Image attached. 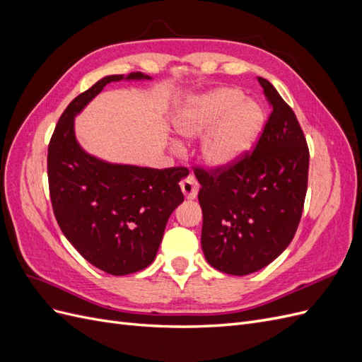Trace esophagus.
<instances>
[{"label": "esophagus", "instance_id": "esophagus-1", "mask_svg": "<svg viewBox=\"0 0 362 362\" xmlns=\"http://www.w3.org/2000/svg\"><path fill=\"white\" fill-rule=\"evenodd\" d=\"M181 190H182L184 196L187 199H194L196 196H198L199 184H198V181H196V178L193 177V175H189L187 178H184L181 181Z\"/></svg>", "mask_w": 362, "mask_h": 362}]
</instances>
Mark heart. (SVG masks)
<instances>
[{
    "instance_id": "obj_1",
    "label": "heart",
    "mask_w": 362,
    "mask_h": 362,
    "mask_svg": "<svg viewBox=\"0 0 362 362\" xmlns=\"http://www.w3.org/2000/svg\"><path fill=\"white\" fill-rule=\"evenodd\" d=\"M264 119V110L258 103L245 101L242 92L223 87L194 98L180 112L175 127L187 139L206 134L201 157L206 166L222 169L247 154Z\"/></svg>"
}]
</instances>
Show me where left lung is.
Returning a JSON list of instances; mask_svg holds the SVG:
<instances>
[{
  "instance_id": "left-lung-1",
  "label": "left lung",
  "mask_w": 362,
  "mask_h": 362,
  "mask_svg": "<svg viewBox=\"0 0 362 362\" xmlns=\"http://www.w3.org/2000/svg\"><path fill=\"white\" fill-rule=\"evenodd\" d=\"M258 83L272 113L255 149L222 169L196 168L201 245L208 264L245 276L278 258L293 240L308 187L310 151L291 107L267 80Z\"/></svg>"
}]
</instances>
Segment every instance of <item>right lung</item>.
<instances>
[{
  "label": "right lung",
  "mask_w": 362,
  "mask_h": 362,
  "mask_svg": "<svg viewBox=\"0 0 362 362\" xmlns=\"http://www.w3.org/2000/svg\"><path fill=\"white\" fill-rule=\"evenodd\" d=\"M151 80L133 72L108 75L80 93L59 119L48 146V182L54 216L81 257L115 276L156 259L164 228L182 201L185 168L151 169L96 158L78 145L74 117L112 81Z\"/></svg>",
  "instance_id": "add662e5"
}]
</instances>
